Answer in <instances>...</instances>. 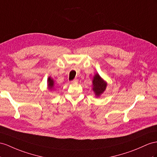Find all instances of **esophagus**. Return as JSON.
Returning <instances> with one entry per match:
<instances>
[{
    "label": "esophagus",
    "mask_w": 157,
    "mask_h": 157,
    "mask_svg": "<svg viewBox=\"0 0 157 157\" xmlns=\"http://www.w3.org/2000/svg\"><path fill=\"white\" fill-rule=\"evenodd\" d=\"M72 83H78V79H74L73 81L71 82Z\"/></svg>",
    "instance_id": "esophagus-1"
}]
</instances>
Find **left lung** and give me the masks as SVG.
<instances>
[{
    "label": "left lung",
    "instance_id": "left-lung-1",
    "mask_svg": "<svg viewBox=\"0 0 157 157\" xmlns=\"http://www.w3.org/2000/svg\"><path fill=\"white\" fill-rule=\"evenodd\" d=\"M93 90L95 92V94L97 96H99L103 92L105 91L107 83L103 81L100 77L98 74H95L93 80Z\"/></svg>",
    "mask_w": 157,
    "mask_h": 157
}]
</instances>
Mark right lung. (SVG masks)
I'll list each match as a JSON object with an SVG mask.
<instances>
[{
	"instance_id": "obj_1",
	"label": "right lung",
	"mask_w": 157,
	"mask_h": 157,
	"mask_svg": "<svg viewBox=\"0 0 157 157\" xmlns=\"http://www.w3.org/2000/svg\"><path fill=\"white\" fill-rule=\"evenodd\" d=\"M48 87H49L50 90H52V88H53L54 87V80L52 79V78H49L48 79Z\"/></svg>"
}]
</instances>
